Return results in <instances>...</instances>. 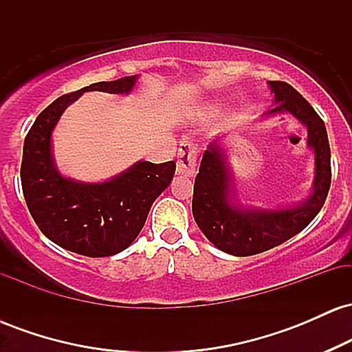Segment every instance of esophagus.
Listing matches in <instances>:
<instances>
[{
    "instance_id": "34e87169",
    "label": "esophagus",
    "mask_w": 352,
    "mask_h": 352,
    "mask_svg": "<svg viewBox=\"0 0 352 352\" xmlns=\"http://www.w3.org/2000/svg\"><path fill=\"white\" fill-rule=\"evenodd\" d=\"M197 147L190 142H182L177 153V173L185 177L195 175L197 167Z\"/></svg>"
}]
</instances>
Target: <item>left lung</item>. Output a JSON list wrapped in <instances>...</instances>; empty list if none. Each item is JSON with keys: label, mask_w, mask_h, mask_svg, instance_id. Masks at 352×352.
I'll use <instances>...</instances> for the list:
<instances>
[{"label": "left lung", "mask_w": 352, "mask_h": 352, "mask_svg": "<svg viewBox=\"0 0 352 352\" xmlns=\"http://www.w3.org/2000/svg\"><path fill=\"white\" fill-rule=\"evenodd\" d=\"M274 106L266 114H292L308 129V147L314 151L313 193L296 207L266 210L232 201V173L217 142L201 157L193 185L192 212L204 235L221 252L235 256L258 254L305 230L324 205L331 187V151L322 119L300 92L283 80H268Z\"/></svg>", "instance_id": "1"}]
</instances>
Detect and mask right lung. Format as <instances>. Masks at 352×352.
I'll return each mask as SVG.
<instances>
[{"label":"right lung","mask_w":352,"mask_h":352,"mask_svg":"<svg viewBox=\"0 0 352 352\" xmlns=\"http://www.w3.org/2000/svg\"><path fill=\"white\" fill-rule=\"evenodd\" d=\"M135 82L137 76H125L60 96L36 117L24 139V200L39 230L60 248L91 258L120 253L139 235L152 204L173 179L175 162H137L100 184L66 179L56 168L51 137L64 109L82 92L129 94Z\"/></svg>","instance_id":"add662e5"}]
</instances>
